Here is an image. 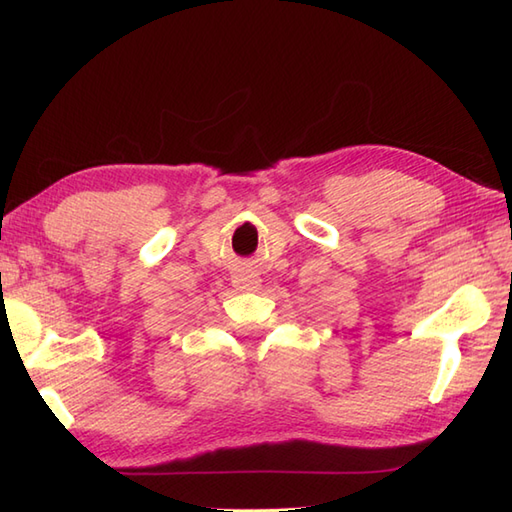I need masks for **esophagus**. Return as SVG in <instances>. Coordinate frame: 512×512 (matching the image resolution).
I'll return each mask as SVG.
<instances>
[{
    "label": "esophagus",
    "instance_id": "esophagus-1",
    "mask_svg": "<svg viewBox=\"0 0 512 512\" xmlns=\"http://www.w3.org/2000/svg\"><path fill=\"white\" fill-rule=\"evenodd\" d=\"M233 284L239 290H257L259 279L250 273V270H239V273H235V277H233Z\"/></svg>",
    "mask_w": 512,
    "mask_h": 512
}]
</instances>
